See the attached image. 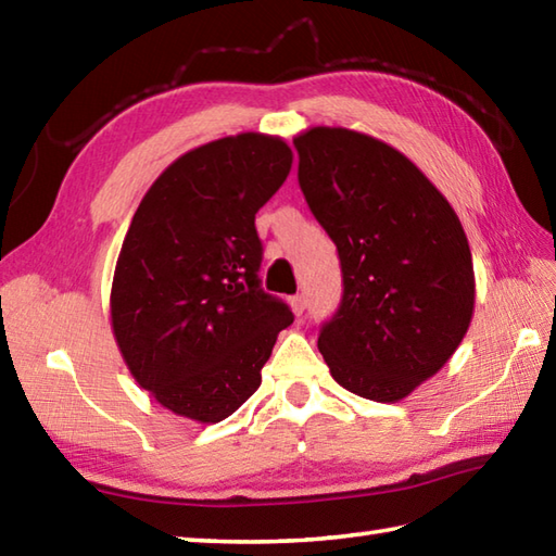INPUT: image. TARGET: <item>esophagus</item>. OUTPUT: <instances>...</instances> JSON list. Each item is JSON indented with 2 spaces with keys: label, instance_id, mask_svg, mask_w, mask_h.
<instances>
[{
  "label": "esophagus",
  "instance_id": "obj_1",
  "mask_svg": "<svg viewBox=\"0 0 556 556\" xmlns=\"http://www.w3.org/2000/svg\"><path fill=\"white\" fill-rule=\"evenodd\" d=\"M291 308H293V313H296V315H303V311H305V296H303V293H296V296H291Z\"/></svg>",
  "mask_w": 556,
  "mask_h": 556
}]
</instances>
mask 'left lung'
<instances>
[{"label": "left lung", "instance_id": "1", "mask_svg": "<svg viewBox=\"0 0 556 556\" xmlns=\"http://www.w3.org/2000/svg\"><path fill=\"white\" fill-rule=\"evenodd\" d=\"M293 148L305 203L334 241L344 281L317 349L349 392L401 401L468 332L476 277L464 227L428 176L382 140L315 126Z\"/></svg>", "mask_w": 556, "mask_h": 556}]
</instances>
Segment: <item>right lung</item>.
Masks as SVG:
<instances>
[{
    "label": "right lung",
    "instance_id": "1",
    "mask_svg": "<svg viewBox=\"0 0 556 556\" xmlns=\"http://www.w3.org/2000/svg\"><path fill=\"white\" fill-rule=\"evenodd\" d=\"M277 136L186 152L140 200L112 281V329L136 382L176 416L229 418L263 382L289 305L260 287L255 212L291 172Z\"/></svg>",
    "mask_w": 556,
    "mask_h": 556
}]
</instances>
